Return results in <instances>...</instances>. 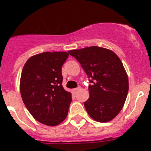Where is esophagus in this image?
<instances>
[{
  "label": "esophagus",
  "instance_id": "obj_1",
  "mask_svg": "<svg viewBox=\"0 0 151 151\" xmlns=\"http://www.w3.org/2000/svg\"><path fill=\"white\" fill-rule=\"evenodd\" d=\"M79 90H80V88H76L73 89V91H74V93H76V92L78 91Z\"/></svg>",
  "mask_w": 151,
  "mask_h": 151
}]
</instances>
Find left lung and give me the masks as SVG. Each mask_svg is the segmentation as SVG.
Listing matches in <instances>:
<instances>
[{
	"instance_id": "1",
	"label": "left lung",
	"mask_w": 151,
	"mask_h": 151,
	"mask_svg": "<svg viewBox=\"0 0 151 151\" xmlns=\"http://www.w3.org/2000/svg\"><path fill=\"white\" fill-rule=\"evenodd\" d=\"M69 53L80 63L91 82L90 97L84 103L88 115L99 122L112 120L123 107L129 91L122 61L113 51L97 46Z\"/></svg>"
}]
</instances>
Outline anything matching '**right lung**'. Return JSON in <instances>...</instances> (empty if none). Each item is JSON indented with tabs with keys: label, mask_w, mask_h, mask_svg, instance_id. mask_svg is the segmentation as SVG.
<instances>
[{
	"label": "right lung",
	"mask_w": 151,
	"mask_h": 151,
	"mask_svg": "<svg viewBox=\"0 0 151 151\" xmlns=\"http://www.w3.org/2000/svg\"><path fill=\"white\" fill-rule=\"evenodd\" d=\"M69 53L44 52L31 57L22 69L20 94L36 120L55 126L66 119L72 102L70 92L62 85L63 64Z\"/></svg>",
	"instance_id": "add662e5"
}]
</instances>
